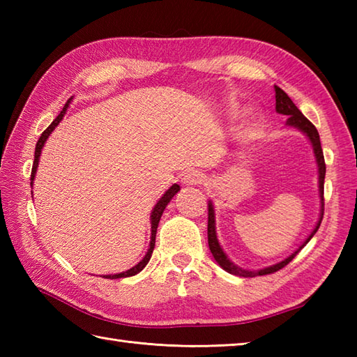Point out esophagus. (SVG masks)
<instances>
[{"label": "esophagus", "mask_w": 357, "mask_h": 357, "mask_svg": "<svg viewBox=\"0 0 357 357\" xmlns=\"http://www.w3.org/2000/svg\"><path fill=\"white\" fill-rule=\"evenodd\" d=\"M181 181H183L184 185H198L204 181V176H202L201 172L192 170V172H187Z\"/></svg>", "instance_id": "esophagus-1"}]
</instances>
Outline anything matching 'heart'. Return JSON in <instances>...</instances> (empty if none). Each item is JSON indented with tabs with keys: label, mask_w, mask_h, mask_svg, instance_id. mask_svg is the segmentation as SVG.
<instances>
[{
	"label": "heart",
	"mask_w": 357,
	"mask_h": 357,
	"mask_svg": "<svg viewBox=\"0 0 357 357\" xmlns=\"http://www.w3.org/2000/svg\"><path fill=\"white\" fill-rule=\"evenodd\" d=\"M234 113H238V110H234ZM257 121H259V116L256 115H252L248 118V121L245 123V126H244V133L247 135V133H252V132H255L256 130V127H257Z\"/></svg>",
	"instance_id": "b5f03b06"
}]
</instances>
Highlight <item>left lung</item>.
<instances>
[{"mask_svg":"<svg viewBox=\"0 0 357 357\" xmlns=\"http://www.w3.org/2000/svg\"><path fill=\"white\" fill-rule=\"evenodd\" d=\"M275 92H276V112L279 115H285L288 116L285 126L287 127H293V128H298L299 132L304 133L310 144H312L313 147V153H314V159H316V165H317V174H319V199H321V213H319V221L316 222L314 229L312 230V233L308 234L307 239L302 242L299 245V248H296L291 255H288L285 259H282L280 262H276L273 265H268V267H264L259 270H248V268H242L239 265H236L234 262H231L229 259V256L225 255V252L222 250L221 244H219V239H218V233H216V213H215V206L213 202L208 201V225H207V234H208V247H210V252L213 255L215 261L221 265V267L230 273V275L234 276H242V278H255V276H264V275H270V273H275L280 268H284L285 265L290 262L293 257L298 255L302 248L307 245V242L314 236V233L317 231L321 225V221L324 218V179H325V161H324V151L321 147V139H319V133H317L316 127L310 123V121L302 115V112L296 107L294 102L290 100V96H288L282 89L275 86Z\"/></svg>","mask_w":357,"mask_h":357,"instance_id":"obj_1","label":"left lung"}]
</instances>
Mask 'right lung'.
Segmentation results:
<instances>
[{
    "label": "right lung",
    "mask_w": 357,
    "mask_h": 357,
    "mask_svg": "<svg viewBox=\"0 0 357 357\" xmlns=\"http://www.w3.org/2000/svg\"><path fill=\"white\" fill-rule=\"evenodd\" d=\"M70 101H72V100H70ZM70 101L66 102V105L63 107L61 113H59V115H58L55 119H53V123H52L47 128H45V130L43 132V135L40 136V139H38V142H36V147H35V161H33V167H32V174H30V185H32V187H33V181H35V176H36L38 164H40V156H41V150H43V147H44V144H45V141L49 139V136L52 135V132L55 130V128L58 127V124L63 121L67 109H69ZM179 190H181V187H179L178 184H173V185L169 188V190H167V192L161 196V198H159V201L155 204L153 210H151V213H150V227H151L150 231H151V234H150V244H149V250H147L146 256H144L138 264L133 265L132 268H128V270H126V271H121V273H116V275H102V278H105V279L130 278V276L138 275V273H139L144 267H146V265H147L149 261H150L151 253H153V248H155V238H156V230H158L159 219H161L165 207L169 206V202L172 201L173 196L176 195Z\"/></svg>",
    "instance_id": "add662e5"
}]
</instances>
